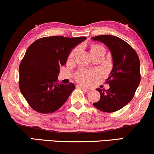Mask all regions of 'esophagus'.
Returning a JSON list of instances; mask_svg holds the SVG:
<instances>
[{
    "mask_svg": "<svg viewBox=\"0 0 154 154\" xmlns=\"http://www.w3.org/2000/svg\"><path fill=\"white\" fill-rule=\"evenodd\" d=\"M78 88H81V90H83V91H85V92H89L90 91V89H88V88H84V87H82V86H78Z\"/></svg>",
    "mask_w": 154,
    "mask_h": 154,
    "instance_id": "esophagus-1",
    "label": "esophagus"
}]
</instances>
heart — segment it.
<instances>
[{
    "label": "heart",
    "instance_id": "heart-1",
    "mask_svg": "<svg viewBox=\"0 0 154 154\" xmlns=\"http://www.w3.org/2000/svg\"><path fill=\"white\" fill-rule=\"evenodd\" d=\"M79 49L78 48H75L74 49H73L69 53L68 56V59L67 60L69 62L72 61L73 59L75 57L78 52H79ZM91 54L96 53L100 51H104L105 52V48L101 45H94L92 46L91 50ZM97 75V73L94 71H87V70H81L75 74V79L78 82H79L80 83L83 84V85H89L91 83L92 80L94 79Z\"/></svg>",
    "mask_w": 154,
    "mask_h": 154
}]
</instances>
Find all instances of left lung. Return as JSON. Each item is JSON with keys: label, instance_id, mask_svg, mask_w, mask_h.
Instances as JSON below:
<instances>
[{"label": "left lung", "instance_id": "obj_1", "mask_svg": "<svg viewBox=\"0 0 154 154\" xmlns=\"http://www.w3.org/2000/svg\"><path fill=\"white\" fill-rule=\"evenodd\" d=\"M92 39L102 42L109 48L113 63L111 75L106 81L110 88L109 90L97 89L100 100L93 105L104 112H115L133 98L141 80L140 59L135 50L119 37L101 35Z\"/></svg>", "mask_w": 154, "mask_h": 154}]
</instances>
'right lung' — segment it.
<instances>
[{
    "label": "right lung",
    "mask_w": 154,
    "mask_h": 154,
    "mask_svg": "<svg viewBox=\"0 0 154 154\" xmlns=\"http://www.w3.org/2000/svg\"><path fill=\"white\" fill-rule=\"evenodd\" d=\"M86 37H43L26 50L19 68L20 90L33 110L50 113L58 110L75 89L73 83H58L60 66L69 53Z\"/></svg>",
    "instance_id": "obj_1"
}]
</instances>
